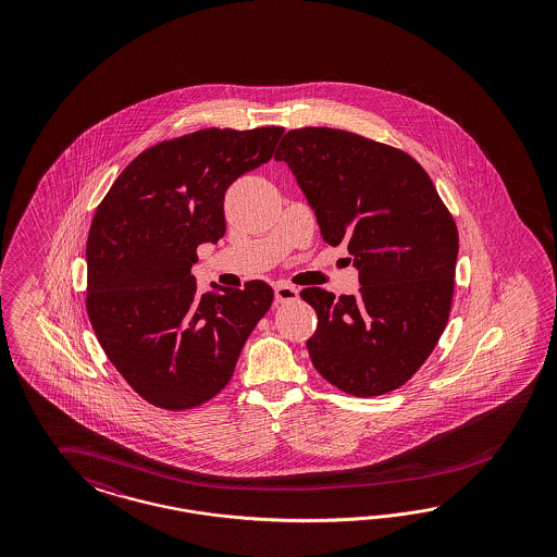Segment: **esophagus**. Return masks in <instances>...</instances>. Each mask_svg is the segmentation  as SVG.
Masks as SVG:
<instances>
[{"label":"esophagus","instance_id":"obj_1","mask_svg":"<svg viewBox=\"0 0 557 557\" xmlns=\"http://www.w3.org/2000/svg\"><path fill=\"white\" fill-rule=\"evenodd\" d=\"M298 300V289L289 284H277L275 286V302H294Z\"/></svg>","mask_w":557,"mask_h":557}]
</instances>
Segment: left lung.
I'll return each instance as SVG.
<instances>
[{"label": "left lung", "mask_w": 557, "mask_h": 557, "mask_svg": "<svg viewBox=\"0 0 557 557\" xmlns=\"http://www.w3.org/2000/svg\"><path fill=\"white\" fill-rule=\"evenodd\" d=\"M286 161L329 245H345L359 294L302 289L319 326L306 341L326 382L359 396L406 384L449 321L459 249L456 220L408 152L366 136L306 126L289 131Z\"/></svg>", "instance_id": "8db88e82"}]
</instances>
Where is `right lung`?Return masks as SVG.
Here are the masks:
<instances>
[{
    "label": "right lung",
    "mask_w": 557,
    "mask_h": 557,
    "mask_svg": "<svg viewBox=\"0 0 557 557\" xmlns=\"http://www.w3.org/2000/svg\"><path fill=\"white\" fill-rule=\"evenodd\" d=\"M282 126L203 128L152 145L103 196L87 236L85 308L140 398L187 410L214 398L273 302L261 280L198 294V245L226 233L224 194L268 163Z\"/></svg>",
    "instance_id": "right-lung-1"
}]
</instances>
